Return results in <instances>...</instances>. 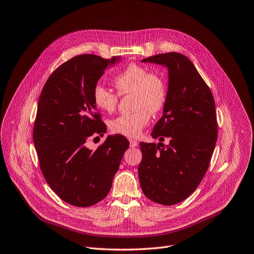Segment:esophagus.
Wrapping results in <instances>:
<instances>
[{
  "instance_id": "34e87169",
  "label": "esophagus",
  "mask_w": 254,
  "mask_h": 254,
  "mask_svg": "<svg viewBox=\"0 0 254 254\" xmlns=\"http://www.w3.org/2000/svg\"><path fill=\"white\" fill-rule=\"evenodd\" d=\"M129 145H130V147H136V146H138V142L133 139H129Z\"/></svg>"
}]
</instances>
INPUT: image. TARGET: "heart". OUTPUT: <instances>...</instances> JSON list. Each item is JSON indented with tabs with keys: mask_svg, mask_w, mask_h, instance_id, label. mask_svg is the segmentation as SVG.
<instances>
[{
	"mask_svg": "<svg viewBox=\"0 0 254 254\" xmlns=\"http://www.w3.org/2000/svg\"><path fill=\"white\" fill-rule=\"evenodd\" d=\"M119 94H133L134 112L120 115L110 121L109 127L114 134L129 138L138 137L149 123L150 113L156 114L167 101V84L163 76L150 72L145 66L131 63L113 79ZM94 106L101 111L111 113L116 109L118 96L102 85L92 91Z\"/></svg>",
	"mask_w": 254,
	"mask_h": 254,
	"instance_id": "obj_1",
	"label": "heart"
}]
</instances>
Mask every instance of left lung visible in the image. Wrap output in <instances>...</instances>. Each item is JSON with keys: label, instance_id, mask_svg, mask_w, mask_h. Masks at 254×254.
<instances>
[{"label": "left lung", "instance_id": "obj_1", "mask_svg": "<svg viewBox=\"0 0 254 254\" xmlns=\"http://www.w3.org/2000/svg\"><path fill=\"white\" fill-rule=\"evenodd\" d=\"M168 69L167 101L151 136L140 143L141 189L153 202L173 205L189 197L208 168L218 136L213 94L193 63L180 53L141 60ZM168 137L170 144L161 142Z\"/></svg>", "mask_w": 254, "mask_h": 254}]
</instances>
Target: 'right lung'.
<instances>
[{
  "label": "right lung",
  "instance_id": "right-lung-1",
  "mask_svg": "<svg viewBox=\"0 0 254 254\" xmlns=\"http://www.w3.org/2000/svg\"><path fill=\"white\" fill-rule=\"evenodd\" d=\"M120 59L75 56L51 74L39 97L33 140L40 170L53 191L74 206L104 199L128 148L121 135L108 136L94 150L86 145L107 131L92 101L93 88Z\"/></svg>",
  "mask_w": 254,
  "mask_h": 254
}]
</instances>
